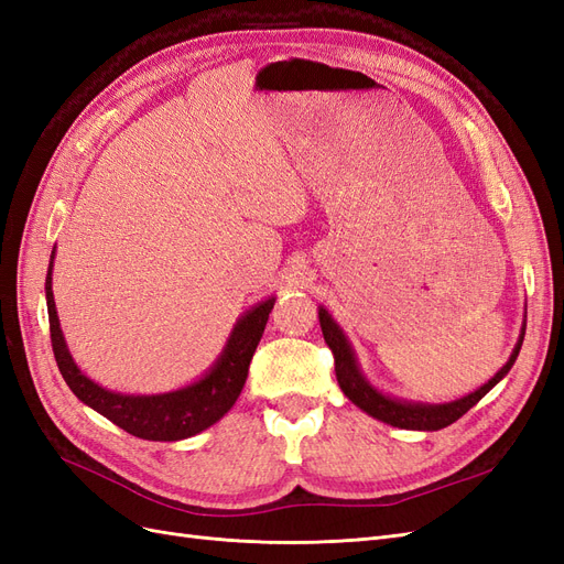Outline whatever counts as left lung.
Listing matches in <instances>:
<instances>
[{
  "instance_id": "obj_1",
  "label": "left lung",
  "mask_w": 564,
  "mask_h": 564,
  "mask_svg": "<svg viewBox=\"0 0 564 564\" xmlns=\"http://www.w3.org/2000/svg\"><path fill=\"white\" fill-rule=\"evenodd\" d=\"M319 327L324 334V340L334 352V365H336V381L344 390V395L367 412L369 416L379 419L388 425H395V429H404V431H440L447 429L454 421H458L464 416L470 406H475L480 402L487 392L497 386L506 373L510 371V367L516 365L522 340H524V329H527V319H522V329L518 336V344L510 352L508 362L494 373V377L480 386L477 390L468 392V395L458 398L454 402H442V404H429V402H409V400H398L390 398L386 392H381L379 388H373L367 377L360 369V362H357V355L350 346V340L346 336V332L338 327V322L329 315V311L319 305ZM527 317V315H524Z\"/></svg>"
}]
</instances>
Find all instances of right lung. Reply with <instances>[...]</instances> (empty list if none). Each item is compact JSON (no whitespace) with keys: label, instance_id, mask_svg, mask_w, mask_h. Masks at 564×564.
Here are the masks:
<instances>
[{"label":"right lung","instance_id":"right-lung-1","mask_svg":"<svg viewBox=\"0 0 564 564\" xmlns=\"http://www.w3.org/2000/svg\"><path fill=\"white\" fill-rule=\"evenodd\" d=\"M54 256L56 249L51 251L44 284L51 346H54L56 362L65 383L70 386V390L84 404L119 425L122 431L152 442H176L193 437L207 431L209 425H214L230 412V406L237 402L245 388L249 362L263 336L268 315L272 305H275V296H268L265 301L256 303L253 308H249L235 322L224 350H220L209 371L202 373L197 381L169 392H158V395H127V392L108 390L91 381L75 365L70 350H67L61 319L56 313L54 289H51Z\"/></svg>","mask_w":564,"mask_h":564}]
</instances>
